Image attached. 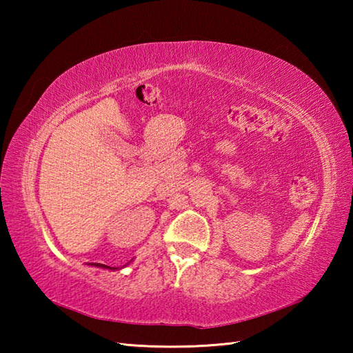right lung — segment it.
Listing matches in <instances>:
<instances>
[{"label": "right lung", "mask_w": 353, "mask_h": 353, "mask_svg": "<svg viewBox=\"0 0 353 353\" xmlns=\"http://www.w3.org/2000/svg\"><path fill=\"white\" fill-rule=\"evenodd\" d=\"M132 261H133V259H132ZM132 261L127 262L125 265H129ZM89 265H92V267H99V268H104V270H112V272H114V270H117L115 267H109V265H104V264H97V262H89Z\"/></svg>", "instance_id": "1"}]
</instances>
